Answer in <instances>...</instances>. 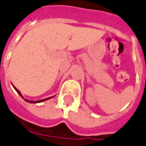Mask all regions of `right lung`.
Here are the masks:
<instances>
[{"label": "right lung", "mask_w": 146, "mask_h": 146, "mask_svg": "<svg viewBox=\"0 0 146 146\" xmlns=\"http://www.w3.org/2000/svg\"><path fill=\"white\" fill-rule=\"evenodd\" d=\"M13 88H14V89L16 90L17 92V93L19 94V95H20L21 96V97L23 98V96H22V95H21V93L20 92H19V91H18V90H17V89L16 88L14 87V86H13ZM52 97H53V96H52ZM52 97H49V98L43 99V100H37V101H32V100H26V99H24V98H23V99L25 100V101H26V102L31 103V104H36V103H41V102H42V101H45V100H49V99H50V98H52Z\"/></svg>", "instance_id": "1"}]
</instances>
